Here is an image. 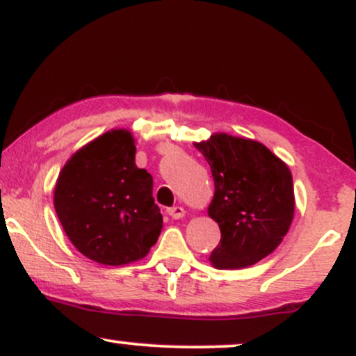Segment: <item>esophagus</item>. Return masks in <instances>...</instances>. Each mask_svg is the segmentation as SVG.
<instances>
[{
  "mask_svg": "<svg viewBox=\"0 0 356 356\" xmlns=\"http://www.w3.org/2000/svg\"><path fill=\"white\" fill-rule=\"evenodd\" d=\"M167 214H169L172 219H182L184 216H186V211H184V207L181 206H174L167 209Z\"/></svg>",
  "mask_w": 356,
  "mask_h": 356,
  "instance_id": "1",
  "label": "esophagus"
}]
</instances>
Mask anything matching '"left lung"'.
<instances>
[{
	"label": "left lung",
	"mask_w": 356,
	"mask_h": 356,
	"mask_svg": "<svg viewBox=\"0 0 356 356\" xmlns=\"http://www.w3.org/2000/svg\"><path fill=\"white\" fill-rule=\"evenodd\" d=\"M211 165L214 197L207 214L219 224L220 241L212 266L241 269L271 254L295 216L289 167L261 142L212 134L194 144Z\"/></svg>",
	"instance_id": "obj_1"
}]
</instances>
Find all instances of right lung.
Here are the masks:
<instances>
[{
	"label": "right lung",
	"instance_id": "right-lung-1",
	"mask_svg": "<svg viewBox=\"0 0 356 356\" xmlns=\"http://www.w3.org/2000/svg\"><path fill=\"white\" fill-rule=\"evenodd\" d=\"M136 150L130 130H108L76 150L56 179L53 204L61 227L95 263L142 259L162 231L152 175L136 165Z\"/></svg>",
	"mask_w": 356,
	"mask_h": 356
}]
</instances>
